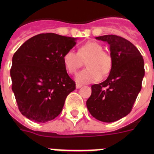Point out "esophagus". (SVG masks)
<instances>
[{"instance_id":"obj_1","label":"esophagus","mask_w":154,"mask_h":154,"mask_svg":"<svg viewBox=\"0 0 154 154\" xmlns=\"http://www.w3.org/2000/svg\"><path fill=\"white\" fill-rule=\"evenodd\" d=\"M82 86V85H81V84H79V83H76L75 85V87H76V89H80L81 87Z\"/></svg>"}]
</instances>
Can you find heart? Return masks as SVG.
Listing matches in <instances>:
<instances>
[{
  "mask_svg": "<svg viewBox=\"0 0 154 154\" xmlns=\"http://www.w3.org/2000/svg\"><path fill=\"white\" fill-rule=\"evenodd\" d=\"M87 69L77 74L75 80L79 83H91L106 76L112 69V61L109 54L103 51V47L96 42H88L79 48L78 52L72 49L63 55V63L71 74L77 72L85 60Z\"/></svg>",
  "mask_w": 154,
  "mask_h": 154,
  "instance_id": "1",
  "label": "heart"
}]
</instances>
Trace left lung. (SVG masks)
Here are the masks:
<instances>
[{"label":"left lung","mask_w":154,"mask_h":154,"mask_svg":"<svg viewBox=\"0 0 154 154\" xmlns=\"http://www.w3.org/2000/svg\"><path fill=\"white\" fill-rule=\"evenodd\" d=\"M96 38L109 45L112 65L106 80L92 85L86 106L94 118L112 123L132 110L142 88L143 58L137 48L122 37L108 35Z\"/></svg>","instance_id":"left-lung-1"}]
</instances>
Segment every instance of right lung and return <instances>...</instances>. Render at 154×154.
I'll return each instance as SVG.
<instances>
[{
    "instance_id": "obj_1",
    "label": "right lung",
    "mask_w": 154,
    "mask_h": 154,
    "mask_svg": "<svg viewBox=\"0 0 154 154\" xmlns=\"http://www.w3.org/2000/svg\"><path fill=\"white\" fill-rule=\"evenodd\" d=\"M75 38L39 34L19 48L12 58L11 77L20 112L36 123H45L62 112L75 83L66 72L63 55Z\"/></svg>"
}]
</instances>
